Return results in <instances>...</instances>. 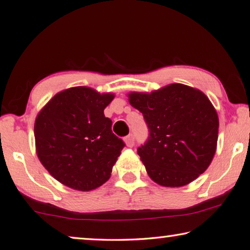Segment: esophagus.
Returning <instances> with one entry per match:
<instances>
[{"label": "esophagus", "mask_w": 250, "mask_h": 250, "mask_svg": "<svg viewBox=\"0 0 250 250\" xmlns=\"http://www.w3.org/2000/svg\"><path fill=\"white\" fill-rule=\"evenodd\" d=\"M125 146H126L132 147L133 145H134V137H133V134L126 135V137L125 138Z\"/></svg>", "instance_id": "34e87169"}]
</instances>
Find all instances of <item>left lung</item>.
Listing matches in <instances>:
<instances>
[{
    "instance_id": "obj_1",
    "label": "left lung",
    "mask_w": 250,
    "mask_h": 250,
    "mask_svg": "<svg viewBox=\"0 0 250 250\" xmlns=\"http://www.w3.org/2000/svg\"><path fill=\"white\" fill-rule=\"evenodd\" d=\"M128 97L149 126V139L138 154L152 181L180 188L206 171L216 152L219 122L204 92L171 83L151 92H130Z\"/></svg>"
}]
</instances>
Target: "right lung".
Wrapping results in <instances>:
<instances>
[{
  "label": "right lung",
  "mask_w": 250,
  "mask_h": 250,
  "mask_svg": "<svg viewBox=\"0 0 250 250\" xmlns=\"http://www.w3.org/2000/svg\"><path fill=\"white\" fill-rule=\"evenodd\" d=\"M115 98L78 86L55 95L34 125L36 153L54 179L87 192L105 183L125 143L112 133L104 110Z\"/></svg>",
  "instance_id": "obj_1"
}]
</instances>
